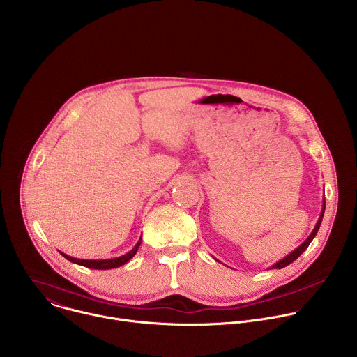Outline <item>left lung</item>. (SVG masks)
I'll list each match as a JSON object with an SVG mask.
<instances>
[{
	"label": "left lung",
	"mask_w": 357,
	"mask_h": 357,
	"mask_svg": "<svg viewBox=\"0 0 357 357\" xmlns=\"http://www.w3.org/2000/svg\"><path fill=\"white\" fill-rule=\"evenodd\" d=\"M324 213H325V199H324V205H322V211H321V215H319V219H318V222H317V225H315V227H314V230H312V233L310 234V237L305 240L299 247H296L292 252H289L288 256H285L282 260H280V261H277L274 266H271L270 268H284V267H287V266H289L292 261H295L301 254L308 248V245L311 244V241L314 240V237L317 236V233H318V230H319V226H321V223H322V218H324Z\"/></svg>",
	"instance_id": "left-lung-1"
}]
</instances>
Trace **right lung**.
<instances>
[{
	"label": "right lung",
	"mask_w": 357,
	"mask_h": 357,
	"mask_svg": "<svg viewBox=\"0 0 357 357\" xmlns=\"http://www.w3.org/2000/svg\"><path fill=\"white\" fill-rule=\"evenodd\" d=\"M139 244H141V237H139L138 243L134 245V248L130 250L128 252H126L124 256L114 257V259H106V260H84V259L70 257V256H68V254H65L62 251H61V254H62L65 259H68L70 263H75V264H79V266H83V267H87V268H93V270H112V268H117V267H121L126 263H128L135 256V252H137Z\"/></svg>",
	"instance_id": "right-lung-1"
}]
</instances>
